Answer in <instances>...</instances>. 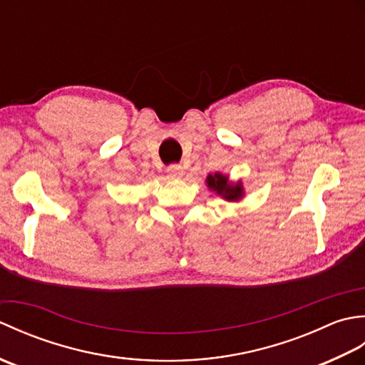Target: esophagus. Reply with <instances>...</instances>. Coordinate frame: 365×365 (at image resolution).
I'll return each mask as SVG.
<instances>
[{
  "label": "esophagus",
  "instance_id": "34e87169",
  "mask_svg": "<svg viewBox=\"0 0 365 365\" xmlns=\"http://www.w3.org/2000/svg\"><path fill=\"white\" fill-rule=\"evenodd\" d=\"M168 175L173 178H180L183 175V168L180 165H170L168 166Z\"/></svg>",
  "mask_w": 365,
  "mask_h": 365
}]
</instances>
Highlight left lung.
Here are the masks:
<instances>
[{"label": "left lung", "mask_w": 365, "mask_h": 365, "mask_svg": "<svg viewBox=\"0 0 365 365\" xmlns=\"http://www.w3.org/2000/svg\"><path fill=\"white\" fill-rule=\"evenodd\" d=\"M207 183H208V188L215 190L218 195H221L224 199H227V200H238L243 196L242 183L238 182L237 185H230L229 178L226 175H221V174L208 175Z\"/></svg>", "instance_id": "8db88e82"}]
</instances>
